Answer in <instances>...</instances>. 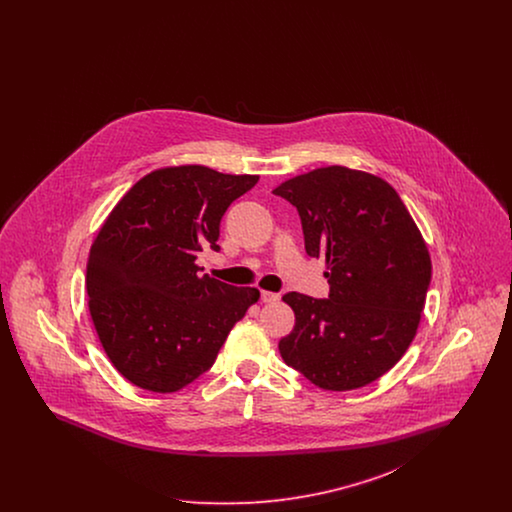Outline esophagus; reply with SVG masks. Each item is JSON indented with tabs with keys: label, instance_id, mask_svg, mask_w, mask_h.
I'll return each instance as SVG.
<instances>
[{
	"label": "esophagus",
	"instance_id": "obj_1",
	"mask_svg": "<svg viewBox=\"0 0 512 512\" xmlns=\"http://www.w3.org/2000/svg\"><path fill=\"white\" fill-rule=\"evenodd\" d=\"M278 299H280L278 293L261 292V301H263V303H276Z\"/></svg>",
	"mask_w": 512,
	"mask_h": 512
}]
</instances>
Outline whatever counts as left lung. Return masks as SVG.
Here are the masks:
<instances>
[{
  "label": "left lung",
  "mask_w": 512,
  "mask_h": 512,
  "mask_svg": "<svg viewBox=\"0 0 512 512\" xmlns=\"http://www.w3.org/2000/svg\"><path fill=\"white\" fill-rule=\"evenodd\" d=\"M274 194L299 213L305 251L324 257L330 293H286L292 334L284 363L330 391L363 388L395 365L414 340L432 280L428 247L401 197L374 174L324 167Z\"/></svg>",
  "instance_id": "1"
}]
</instances>
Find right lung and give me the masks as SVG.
<instances>
[{"label": "right lung", "instance_id": "right-lung-1", "mask_svg": "<svg viewBox=\"0 0 512 512\" xmlns=\"http://www.w3.org/2000/svg\"><path fill=\"white\" fill-rule=\"evenodd\" d=\"M259 176L201 165L169 167L138 180L94 240L88 307L113 366L142 390L172 393L207 372L259 290L207 274L195 259L219 251L220 220Z\"/></svg>", "mask_w": 512, "mask_h": 512}]
</instances>
